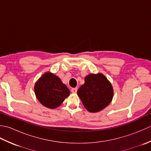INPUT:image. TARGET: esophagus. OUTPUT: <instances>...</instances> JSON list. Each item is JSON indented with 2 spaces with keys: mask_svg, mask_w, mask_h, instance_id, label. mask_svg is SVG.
<instances>
[{
  "mask_svg": "<svg viewBox=\"0 0 151 151\" xmlns=\"http://www.w3.org/2000/svg\"><path fill=\"white\" fill-rule=\"evenodd\" d=\"M77 90H78L77 88H72V89H71V92L73 93H76V92H77Z\"/></svg>",
  "mask_w": 151,
  "mask_h": 151,
  "instance_id": "34e87169",
  "label": "esophagus"
}]
</instances>
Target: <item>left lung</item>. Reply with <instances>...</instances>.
<instances>
[{
    "label": "left lung",
    "instance_id": "left-lung-1",
    "mask_svg": "<svg viewBox=\"0 0 151 151\" xmlns=\"http://www.w3.org/2000/svg\"><path fill=\"white\" fill-rule=\"evenodd\" d=\"M84 81L77 94L86 110L96 113L107 107L114 97L113 87L107 78L102 73L89 74Z\"/></svg>",
    "mask_w": 151,
    "mask_h": 151
}]
</instances>
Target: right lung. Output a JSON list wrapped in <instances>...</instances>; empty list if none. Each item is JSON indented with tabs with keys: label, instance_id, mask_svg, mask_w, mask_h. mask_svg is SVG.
<instances>
[{
	"label": "right lung",
	"instance_id": "right-lung-1",
	"mask_svg": "<svg viewBox=\"0 0 151 151\" xmlns=\"http://www.w3.org/2000/svg\"><path fill=\"white\" fill-rule=\"evenodd\" d=\"M34 92L40 103L50 109L60 106L70 94L69 89L58 76L49 71L35 83Z\"/></svg>",
	"mask_w": 151,
	"mask_h": 151
}]
</instances>
